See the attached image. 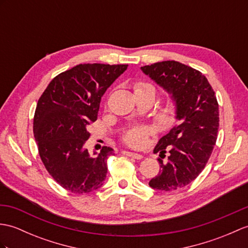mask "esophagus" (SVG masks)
I'll use <instances>...</instances> for the list:
<instances>
[{
    "label": "esophagus",
    "instance_id": "1",
    "mask_svg": "<svg viewBox=\"0 0 248 248\" xmlns=\"http://www.w3.org/2000/svg\"><path fill=\"white\" fill-rule=\"evenodd\" d=\"M124 155H126V156L132 157V158H135V159H141L142 158V155L141 154H138V153H134V152H130V151H123Z\"/></svg>",
    "mask_w": 248,
    "mask_h": 248
}]
</instances>
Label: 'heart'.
I'll list each match as a JSON object with an SVG mask.
<instances>
[{"mask_svg": "<svg viewBox=\"0 0 248 248\" xmlns=\"http://www.w3.org/2000/svg\"><path fill=\"white\" fill-rule=\"evenodd\" d=\"M135 93L136 92H145V91H153L154 88L149 83L146 82H137L134 85ZM152 133V130L146 125H138L134 126L125 132L123 136V140L126 145L132 148H140L146 143L149 135Z\"/></svg>", "mask_w": 248, "mask_h": 248, "instance_id": "obj_1", "label": "heart"}]
</instances>
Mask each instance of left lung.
<instances>
[{"label":"left lung","mask_w":248,"mask_h":248,"mask_svg":"<svg viewBox=\"0 0 248 248\" xmlns=\"http://www.w3.org/2000/svg\"><path fill=\"white\" fill-rule=\"evenodd\" d=\"M141 71L168 92L175 105L177 124L158 140V174L149 186L173 191L187 186L203 171L216 145L218 105L215 91L204 75L177 61L141 66ZM169 153V160L161 159Z\"/></svg>","instance_id":"1"}]
</instances>
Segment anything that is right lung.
Segmentation results:
<instances>
[{"label": "right lung", "mask_w": 248, "mask_h": 248, "mask_svg": "<svg viewBox=\"0 0 248 248\" xmlns=\"http://www.w3.org/2000/svg\"><path fill=\"white\" fill-rule=\"evenodd\" d=\"M128 64H79L56 76L39 98L33 135L46 170L61 187L89 193L103 185L113 149L102 147L96 157L84 148L86 130L97 120L103 94ZM96 154V153H94Z\"/></svg>", "instance_id": "1"}]
</instances>
